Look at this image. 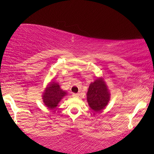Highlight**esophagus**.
I'll return each instance as SVG.
<instances>
[{
    "label": "esophagus",
    "mask_w": 154,
    "mask_h": 154,
    "mask_svg": "<svg viewBox=\"0 0 154 154\" xmlns=\"http://www.w3.org/2000/svg\"><path fill=\"white\" fill-rule=\"evenodd\" d=\"M74 97H78L79 96V93H73Z\"/></svg>",
    "instance_id": "34e87169"
}]
</instances>
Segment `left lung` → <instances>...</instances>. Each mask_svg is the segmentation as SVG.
I'll use <instances>...</instances> for the list:
<instances>
[{
    "mask_svg": "<svg viewBox=\"0 0 154 154\" xmlns=\"http://www.w3.org/2000/svg\"><path fill=\"white\" fill-rule=\"evenodd\" d=\"M90 107L95 111H101L109 101L110 95L107 87L102 79H97L90 85L87 93Z\"/></svg>",
    "mask_w": 154,
    "mask_h": 154,
    "instance_id": "left-lung-1",
    "label": "left lung"
}]
</instances>
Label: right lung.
Instances as JSON below:
<instances>
[{
    "label": "right lung",
    "mask_w": 154,
    "mask_h": 154,
    "mask_svg": "<svg viewBox=\"0 0 154 154\" xmlns=\"http://www.w3.org/2000/svg\"><path fill=\"white\" fill-rule=\"evenodd\" d=\"M66 94V92L62 91L57 83L51 82L44 93L43 102L48 108L51 109H54Z\"/></svg>",
    "instance_id": "add662e5"
}]
</instances>
